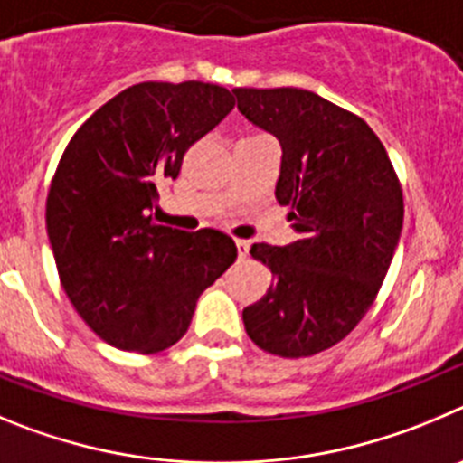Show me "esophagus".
Instances as JSON below:
<instances>
[{"mask_svg":"<svg viewBox=\"0 0 463 463\" xmlns=\"http://www.w3.org/2000/svg\"><path fill=\"white\" fill-rule=\"evenodd\" d=\"M235 247H237V256L247 258L249 256V249H251V244H249L247 240H235Z\"/></svg>","mask_w":463,"mask_h":463,"instance_id":"obj_1","label":"esophagus"}]
</instances>
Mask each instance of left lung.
<instances>
[{
    "instance_id": "1",
    "label": "left lung",
    "mask_w": 463,
    "mask_h": 463,
    "mask_svg": "<svg viewBox=\"0 0 463 463\" xmlns=\"http://www.w3.org/2000/svg\"><path fill=\"white\" fill-rule=\"evenodd\" d=\"M237 110L281 145L279 205L298 240L253 244L272 286L241 311L262 351L309 357L339 344L376 299L403 223V195L364 119L298 87H235Z\"/></svg>"
}]
</instances>
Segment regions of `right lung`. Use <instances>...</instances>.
I'll list each match as a JSON object with an SVG mask.
<instances>
[{
  "instance_id": "right-lung-1",
  "label": "right lung",
  "mask_w": 463,
  "mask_h": 463,
  "mask_svg": "<svg viewBox=\"0 0 463 463\" xmlns=\"http://www.w3.org/2000/svg\"><path fill=\"white\" fill-rule=\"evenodd\" d=\"M226 87L140 82L99 108L61 154L45 226L80 318L119 351L159 353L184 336L195 302L237 258L222 231L156 226V186L232 110Z\"/></svg>"
}]
</instances>
